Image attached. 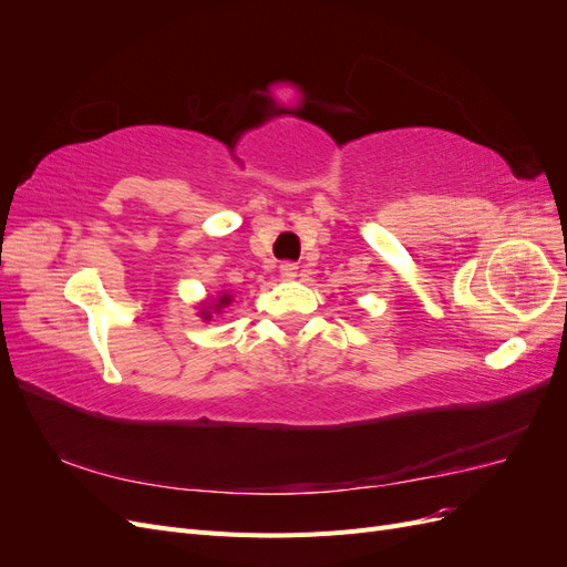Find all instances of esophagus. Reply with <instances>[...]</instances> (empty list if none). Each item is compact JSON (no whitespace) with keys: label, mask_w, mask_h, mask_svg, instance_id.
Here are the masks:
<instances>
[{"label":"esophagus","mask_w":567,"mask_h":567,"mask_svg":"<svg viewBox=\"0 0 567 567\" xmlns=\"http://www.w3.org/2000/svg\"><path fill=\"white\" fill-rule=\"evenodd\" d=\"M279 271H281V277H284V279H296V277H298V262H290V260H286V262H281Z\"/></svg>","instance_id":"34e87169"}]
</instances>
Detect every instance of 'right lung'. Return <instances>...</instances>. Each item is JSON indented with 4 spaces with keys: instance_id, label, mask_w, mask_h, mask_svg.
<instances>
[{
    "instance_id": "obj_1",
    "label": "right lung",
    "mask_w": 567,
    "mask_h": 567,
    "mask_svg": "<svg viewBox=\"0 0 567 567\" xmlns=\"http://www.w3.org/2000/svg\"><path fill=\"white\" fill-rule=\"evenodd\" d=\"M229 302H231V298H229V296H221V298H219V302H217V305L213 307V310H215V312H219V310H221V307H225V305H229ZM203 315H205V319H210V317H213L210 312H203Z\"/></svg>"
}]
</instances>
